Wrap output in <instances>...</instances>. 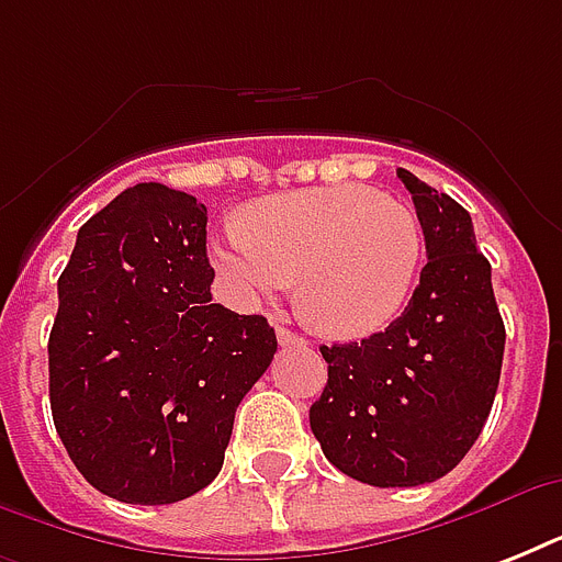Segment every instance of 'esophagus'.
I'll list each match as a JSON object with an SVG mask.
<instances>
[{"label": "esophagus", "mask_w": 562, "mask_h": 562, "mask_svg": "<svg viewBox=\"0 0 562 562\" xmlns=\"http://www.w3.org/2000/svg\"><path fill=\"white\" fill-rule=\"evenodd\" d=\"M277 341H280L282 347H303L306 338L297 333H291V329H285V326H280V329H277Z\"/></svg>", "instance_id": "1"}]
</instances>
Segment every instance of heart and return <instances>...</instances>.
I'll return each instance as SVG.
<instances>
[{"instance_id": "b5f03b06", "label": "heart", "mask_w": 562, "mask_h": 562, "mask_svg": "<svg viewBox=\"0 0 562 562\" xmlns=\"http://www.w3.org/2000/svg\"><path fill=\"white\" fill-rule=\"evenodd\" d=\"M423 262L411 206L364 183L271 194L212 241V265L238 303L277 300L300 277V308L329 338H368L408 303Z\"/></svg>"}]
</instances>
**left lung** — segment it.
<instances>
[{
	"label": "left lung",
	"instance_id": "8db88e82",
	"mask_svg": "<svg viewBox=\"0 0 562 562\" xmlns=\"http://www.w3.org/2000/svg\"><path fill=\"white\" fill-rule=\"evenodd\" d=\"M428 262L384 333L321 347L329 379L308 423L333 467L373 487L443 479L479 440L496 400L505 324L470 212L411 171Z\"/></svg>",
	"mask_w": 562,
	"mask_h": 562
}]
</instances>
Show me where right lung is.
Wrapping results in <instances>:
<instances>
[{
    "mask_svg": "<svg viewBox=\"0 0 562 562\" xmlns=\"http://www.w3.org/2000/svg\"><path fill=\"white\" fill-rule=\"evenodd\" d=\"M206 206L136 183L95 212L57 280L48 400L83 479L171 505L224 463L233 417L277 352L262 315L212 303Z\"/></svg>",
    "mask_w": 562,
    "mask_h": 562,
    "instance_id": "right-lung-1",
    "label": "right lung"
}]
</instances>
